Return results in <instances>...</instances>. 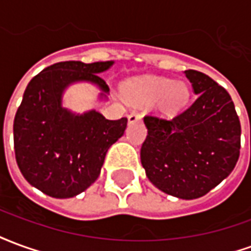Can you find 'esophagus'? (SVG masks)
I'll return each instance as SVG.
<instances>
[{"label": "esophagus", "instance_id": "34e87169", "mask_svg": "<svg viewBox=\"0 0 251 251\" xmlns=\"http://www.w3.org/2000/svg\"><path fill=\"white\" fill-rule=\"evenodd\" d=\"M127 120H129V124L138 122V121H141V114H138V113H131V114L127 117Z\"/></svg>", "mask_w": 251, "mask_h": 251}]
</instances>
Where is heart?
Listing matches in <instances>:
<instances>
[{
	"label": "heart",
	"mask_w": 251,
	"mask_h": 251,
	"mask_svg": "<svg viewBox=\"0 0 251 251\" xmlns=\"http://www.w3.org/2000/svg\"><path fill=\"white\" fill-rule=\"evenodd\" d=\"M124 91L140 103H156L161 114L174 115L179 113L188 102L189 90L184 82H171L168 79L156 77L144 82L126 83Z\"/></svg>",
	"instance_id": "b5f03b06"
}]
</instances>
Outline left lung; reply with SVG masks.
<instances>
[{"instance_id": "8db88e82", "label": "left lung", "mask_w": 251, "mask_h": 251, "mask_svg": "<svg viewBox=\"0 0 251 251\" xmlns=\"http://www.w3.org/2000/svg\"><path fill=\"white\" fill-rule=\"evenodd\" d=\"M195 102L172 120L147 115L141 164L163 192L198 199L222 183L239 158L241 124L230 94L203 72L187 70Z\"/></svg>"}]
</instances>
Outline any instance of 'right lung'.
<instances>
[{"label":"right lung","instance_id":"1","mask_svg":"<svg viewBox=\"0 0 251 251\" xmlns=\"http://www.w3.org/2000/svg\"><path fill=\"white\" fill-rule=\"evenodd\" d=\"M114 62H60L44 68L25 88L16 113V161L25 180L57 199L74 198L98 179L106 153L124 136L127 118L106 120L90 110L75 114L63 107V94L75 82H90L107 98L100 72Z\"/></svg>","mask_w":251,"mask_h":251}]
</instances>
